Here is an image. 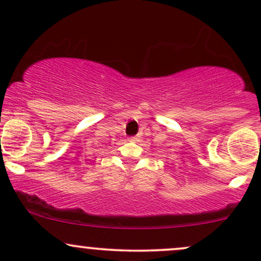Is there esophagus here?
Returning a JSON list of instances; mask_svg holds the SVG:
<instances>
[{"label": "esophagus", "mask_w": 261, "mask_h": 261, "mask_svg": "<svg viewBox=\"0 0 261 261\" xmlns=\"http://www.w3.org/2000/svg\"><path fill=\"white\" fill-rule=\"evenodd\" d=\"M130 141H134V142H136V141H139V137H137V136L130 137Z\"/></svg>", "instance_id": "obj_1"}]
</instances>
